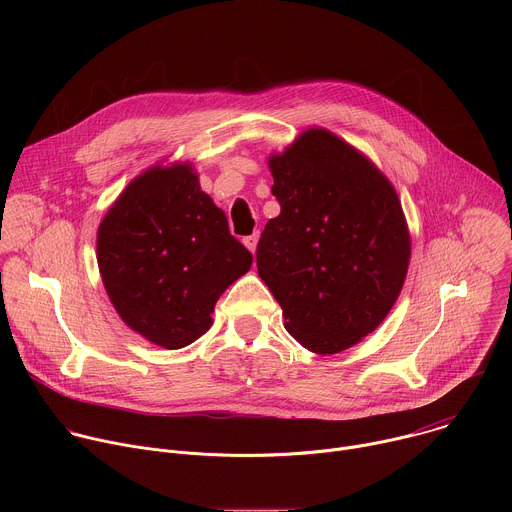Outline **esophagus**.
<instances>
[{
  "label": "esophagus",
  "mask_w": 512,
  "mask_h": 512,
  "mask_svg": "<svg viewBox=\"0 0 512 512\" xmlns=\"http://www.w3.org/2000/svg\"><path fill=\"white\" fill-rule=\"evenodd\" d=\"M257 241H259V233H253V235H249V237H245V239H243L245 247H247L251 253H255V249H257Z\"/></svg>",
  "instance_id": "34e87169"
}]
</instances>
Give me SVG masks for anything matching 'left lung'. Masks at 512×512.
Masks as SVG:
<instances>
[{"instance_id": "1", "label": "left lung", "mask_w": 512, "mask_h": 512, "mask_svg": "<svg viewBox=\"0 0 512 512\" xmlns=\"http://www.w3.org/2000/svg\"><path fill=\"white\" fill-rule=\"evenodd\" d=\"M281 212L257 245V271L285 330L316 354L371 334L397 302L411 239L393 184L350 143L304 131L269 156Z\"/></svg>"}]
</instances>
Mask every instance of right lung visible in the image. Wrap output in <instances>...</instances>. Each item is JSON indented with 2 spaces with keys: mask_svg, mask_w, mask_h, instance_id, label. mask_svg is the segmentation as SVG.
I'll return each mask as SVG.
<instances>
[{
  "mask_svg": "<svg viewBox=\"0 0 512 512\" xmlns=\"http://www.w3.org/2000/svg\"><path fill=\"white\" fill-rule=\"evenodd\" d=\"M97 261L121 320L176 350L212 326L216 300L253 255L192 166L172 164L145 170L113 202L97 231Z\"/></svg>",
  "mask_w": 512,
  "mask_h": 512,
  "instance_id": "add662e5",
  "label": "right lung"
}]
</instances>
